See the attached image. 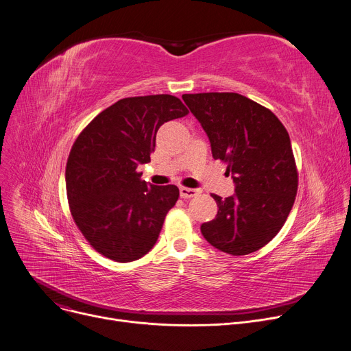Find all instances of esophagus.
Returning a JSON list of instances; mask_svg holds the SVG:
<instances>
[{"mask_svg": "<svg viewBox=\"0 0 351 351\" xmlns=\"http://www.w3.org/2000/svg\"><path fill=\"white\" fill-rule=\"evenodd\" d=\"M179 192H180L182 199H190V197H195L199 195V190L192 189V187H180Z\"/></svg>", "mask_w": 351, "mask_h": 351, "instance_id": "1", "label": "esophagus"}]
</instances>
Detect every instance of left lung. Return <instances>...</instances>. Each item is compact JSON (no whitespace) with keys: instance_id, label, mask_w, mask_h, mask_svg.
Here are the masks:
<instances>
[{"instance_id":"obj_1","label":"left lung","mask_w":351,"mask_h":351,"mask_svg":"<svg viewBox=\"0 0 351 351\" xmlns=\"http://www.w3.org/2000/svg\"><path fill=\"white\" fill-rule=\"evenodd\" d=\"M206 132L214 159L227 162L235 193L213 195L218 213L200 230L206 241L234 256L269 243L289 217L298 187L290 136L277 116L235 92L184 93Z\"/></svg>"}]
</instances>
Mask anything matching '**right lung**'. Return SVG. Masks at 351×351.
Here are the masks:
<instances>
[{
	"label": "right lung",
	"mask_w": 351,
	"mask_h": 351,
	"mask_svg": "<svg viewBox=\"0 0 351 351\" xmlns=\"http://www.w3.org/2000/svg\"><path fill=\"white\" fill-rule=\"evenodd\" d=\"M189 113L172 95L124 98L101 112L75 140L66 168L67 197L77 227L104 256L125 263L147 254L175 206V184L141 180L156 132Z\"/></svg>",
	"instance_id": "1"
}]
</instances>
